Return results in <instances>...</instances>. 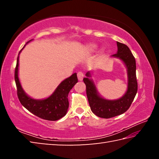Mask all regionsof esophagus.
Instances as JSON below:
<instances>
[{
  "label": "esophagus",
  "mask_w": 159,
  "mask_h": 159,
  "mask_svg": "<svg viewBox=\"0 0 159 159\" xmlns=\"http://www.w3.org/2000/svg\"><path fill=\"white\" fill-rule=\"evenodd\" d=\"M77 77L79 80H82L83 77H84V74H83V72L79 71V72H78V74H77Z\"/></svg>",
  "instance_id": "1"
}]
</instances>
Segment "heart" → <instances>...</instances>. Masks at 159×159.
Masks as SVG:
<instances>
[{"instance_id": "obj_1", "label": "heart", "mask_w": 159, "mask_h": 159, "mask_svg": "<svg viewBox=\"0 0 159 159\" xmlns=\"http://www.w3.org/2000/svg\"><path fill=\"white\" fill-rule=\"evenodd\" d=\"M97 48H98V45L95 44H89L87 45V50L90 52H93L96 50Z\"/></svg>"}]
</instances>
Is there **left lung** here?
<instances>
[{
	"mask_svg": "<svg viewBox=\"0 0 159 159\" xmlns=\"http://www.w3.org/2000/svg\"><path fill=\"white\" fill-rule=\"evenodd\" d=\"M117 53L112 57H117L123 61L127 68L128 89L122 98L116 100H108L99 95L96 87L88 71L83 79L86 85V94L90 109L96 116L104 118H109L120 115L125 112L130 107L138 92V81L136 78L135 59L127 45L117 42Z\"/></svg>",
	"mask_w": 159,
	"mask_h": 159,
	"instance_id": "left-lung-1",
	"label": "left lung"
}]
</instances>
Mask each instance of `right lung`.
Listing matches in <instances>:
<instances>
[{"mask_svg":"<svg viewBox=\"0 0 159 159\" xmlns=\"http://www.w3.org/2000/svg\"><path fill=\"white\" fill-rule=\"evenodd\" d=\"M21 51V50L20 53ZM19 55L15 70V80L17 86V97L21 105L33 114L43 119L48 120L60 119L66 115L69 108L68 95L69 91L78 82L76 73L64 80L49 98L44 99H35L26 95L20 84L18 77Z\"/></svg>","mask_w":159,"mask_h":159,"instance_id":"right-lung-1","label":"right lung"}]
</instances>
